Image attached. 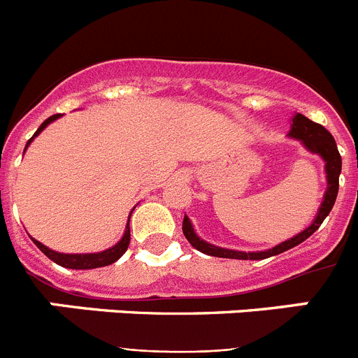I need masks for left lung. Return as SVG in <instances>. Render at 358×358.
<instances>
[{
	"instance_id": "8db88e82",
	"label": "left lung",
	"mask_w": 358,
	"mask_h": 358,
	"mask_svg": "<svg viewBox=\"0 0 358 358\" xmlns=\"http://www.w3.org/2000/svg\"><path fill=\"white\" fill-rule=\"evenodd\" d=\"M287 136H289L290 140L299 141V143L305 147V150H308L310 154H315V156H319L324 161L327 189H324L321 206H319L317 215H315V218L312 220V224H310L308 227H305L301 233L294 235L292 238L278 243V245H274V248L271 249H265V251H236V249L218 248L215 243L202 240L201 236L195 233L192 220L185 215V220H182V233H185L186 240H188L197 251L210 256H218V258H233V260H265V258H271V256H276L280 255V252H285L289 251V249L296 248V245L305 242L310 235H314L315 231L319 229L322 220L328 217V213H330L331 208H334L335 199H337L343 159H341V154L339 150H337V143H335L334 136L322 127V125L312 122V120L299 115V113H296V115L292 116V120H290V131Z\"/></svg>"
}]
</instances>
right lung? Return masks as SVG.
I'll list each match as a JSON object with an SVG mask.
<instances>
[{
	"instance_id": "right-lung-1",
	"label": "right lung",
	"mask_w": 358,
	"mask_h": 358,
	"mask_svg": "<svg viewBox=\"0 0 358 358\" xmlns=\"http://www.w3.org/2000/svg\"><path fill=\"white\" fill-rule=\"evenodd\" d=\"M59 118H61V115H53V116H50L48 120H44V122L41 123V127L36 131V134L31 136L30 140H28L24 150H27L28 145L36 140L37 136H39L41 132L44 131V129L48 127L50 123L55 122V120H59ZM131 213H132V211H131ZM129 220H131V215H129ZM31 240H34V243H36L37 248H39L41 251L44 252V255L48 256L50 260L55 262L57 265H61V267H66V268H77V271H85V268L106 267V265L115 264L116 260H120V258L123 256V252L127 251L129 242H131V227H129V222H127V226H125V231H123V236L120 238V242H116L113 248L106 249V251H100V252H82V255H69V252L53 251V249L46 248V245H43V243H41L39 240H36V238H31Z\"/></svg>"
}]
</instances>
